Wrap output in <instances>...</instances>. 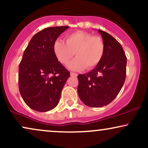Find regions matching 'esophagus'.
<instances>
[{"instance_id":"obj_1","label":"esophagus","mask_w":148,"mask_h":148,"mask_svg":"<svg viewBox=\"0 0 148 148\" xmlns=\"http://www.w3.org/2000/svg\"><path fill=\"white\" fill-rule=\"evenodd\" d=\"M70 75L72 76H77L78 74H76V73H74V72H70Z\"/></svg>"}]
</instances>
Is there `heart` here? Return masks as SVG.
<instances>
[{"instance_id": "1", "label": "heart", "mask_w": 148, "mask_h": 148, "mask_svg": "<svg viewBox=\"0 0 148 148\" xmlns=\"http://www.w3.org/2000/svg\"><path fill=\"white\" fill-rule=\"evenodd\" d=\"M105 45L102 37L90 33L76 31L68 34L64 41L57 39L53 44V52L57 60L68 65L76 53V57L69 64L72 70H91L102 60Z\"/></svg>"}]
</instances>
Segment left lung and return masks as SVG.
Instances as JSON below:
<instances>
[{
    "label": "left lung",
    "instance_id": "8db88e82",
    "mask_svg": "<svg viewBox=\"0 0 148 148\" xmlns=\"http://www.w3.org/2000/svg\"><path fill=\"white\" fill-rule=\"evenodd\" d=\"M105 45L103 57L91 72L78 76V93L90 107H102L116 98L124 85L127 59L122 46L108 33L98 30Z\"/></svg>",
    "mask_w": 148,
    "mask_h": 148
}]
</instances>
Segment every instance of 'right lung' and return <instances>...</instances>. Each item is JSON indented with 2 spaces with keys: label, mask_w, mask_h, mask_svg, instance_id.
Segmentation results:
<instances>
[{
  "label": "right lung",
  "mask_w": 148,
  "mask_h": 148,
  "mask_svg": "<svg viewBox=\"0 0 148 148\" xmlns=\"http://www.w3.org/2000/svg\"><path fill=\"white\" fill-rule=\"evenodd\" d=\"M69 28L48 27L37 33L24 50L19 65L20 95L30 108L46 112L55 108L70 74L58 61L53 44Z\"/></svg>",
  "instance_id": "1"
}]
</instances>
